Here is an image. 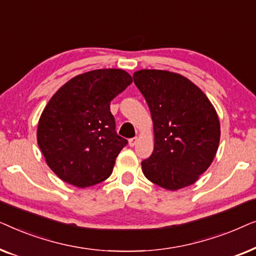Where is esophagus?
<instances>
[{
    "instance_id": "1",
    "label": "esophagus",
    "mask_w": 256,
    "mask_h": 256,
    "mask_svg": "<svg viewBox=\"0 0 256 256\" xmlns=\"http://www.w3.org/2000/svg\"><path fill=\"white\" fill-rule=\"evenodd\" d=\"M138 138H130V140H129V146H136V143H138Z\"/></svg>"
}]
</instances>
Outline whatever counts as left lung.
Returning <instances> with one entry per match:
<instances>
[{
	"mask_svg": "<svg viewBox=\"0 0 256 256\" xmlns=\"http://www.w3.org/2000/svg\"><path fill=\"white\" fill-rule=\"evenodd\" d=\"M148 104L155 146L142 171L154 184L178 190L208 170L218 150L220 124L208 96L183 76L141 70L132 76Z\"/></svg>",
	"mask_w": 256,
	"mask_h": 256,
	"instance_id": "obj_1",
	"label": "left lung"
}]
</instances>
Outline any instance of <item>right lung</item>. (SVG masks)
I'll list each match as a JSON object with an SVG mask.
<instances>
[{"instance_id": "right-lung-1", "label": "right lung", "mask_w": 256, "mask_h": 256, "mask_svg": "<svg viewBox=\"0 0 256 256\" xmlns=\"http://www.w3.org/2000/svg\"><path fill=\"white\" fill-rule=\"evenodd\" d=\"M132 82L124 70H94L74 76L51 98L38 122L37 141L60 180L87 188L110 176L128 144L115 130L110 101Z\"/></svg>"}]
</instances>
